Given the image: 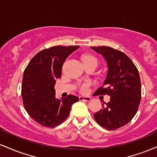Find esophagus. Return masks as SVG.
<instances>
[{
    "label": "esophagus",
    "mask_w": 157,
    "mask_h": 157,
    "mask_svg": "<svg viewBox=\"0 0 157 157\" xmlns=\"http://www.w3.org/2000/svg\"><path fill=\"white\" fill-rule=\"evenodd\" d=\"M79 99H80V100H81V101H90V100H91V98L90 97H82V96L79 97Z\"/></svg>",
    "instance_id": "esophagus-1"
}]
</instances>
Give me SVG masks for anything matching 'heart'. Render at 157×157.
<instances>
[{"mask_svg":"<svg viewBox=\"0 0 157 157\" xmlns=\"http://www.w3.org/2000/svg\"><path fill=\"white\" fill-rule=\"evenodd\" d=\"M82 63H96L97 64V58L95 56L91 55H86L82 57ZM89 83H84L80 86V91L82 93H87L89 91Z\"/></svg>","mask_w":157,"mask_h":157,"instance_id":"b5f03b06","label":"heart"}]
</instances>
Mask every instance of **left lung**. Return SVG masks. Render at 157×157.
I'll return each mask as SVG.
<instances>
[{
    "mask_svg": "<svg viewBox=\"0 0 157 157\" xmlns=\"http://www.w3.org/2000/svg\"><path fill=\"white\" fill-rule=\"evenodd\" d=\"M105 57L108 75L97 94H108L110 101L94 114L97 123L109 131L122 127L137 112L141 100V80L137 68L123 52L109 46H91Z\"/></svg>",
    "mask_w": 157,
    "mask_h": 157,
    "instance_id": "left-lung-1",
    "label": "left lung"
}]
</instances>
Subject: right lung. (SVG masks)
Segmentation results:
<instances>
[{
	"instance_id": "add662e5",
	"label": "right lung",
	"mask_w": 157,
	"mask_h": 157,
	"mask_svg": "<svg viewBox=\"0 0 157 157\" xmlns=\"http://www.w3.org/2000/svg\"><path fill=\"white\" fill-rule=\"evenodd\" d=\"M79 46H56L39 52L29 63L23 76L21 96L26 112L40 125L54 128L66 120L79 97L69 94L56 99L55 84L62 66Z\"/></svg>"
}]
</instances>
